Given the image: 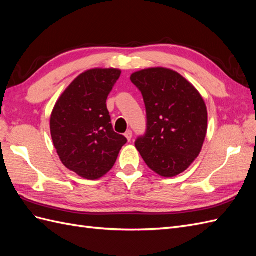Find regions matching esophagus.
<instances>
[{
  "label": "esophagus",
  "instance_id": "obj_1",
  "mask_svg": "<svg viewBox=\"0 0 256 256\" xmlns=\"http://www.w3.org/2000/svg\"><path fill=\"white\" fill-rule=\"evenodd\" d=\"M125 136L127 138L128 141H130L131 138H132V131H131V130H127L126 132H125Z\"/></svg>",
  "mask_w": 256,
  "mask_h": 256
}]
</instances>
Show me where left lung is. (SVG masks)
Masks as SVG:
<instances>
[{
    "label": "left lung",
    "mask_w": 256,
    "mask_h": 256,
    "mask_svg": "<svg viewBox=\"0 0 256 256\" xmlns=\"http://www.w3.org/2000/svg\"><path fill=\"white\" fill-rule=\"evenodd\" d=\"M142 92L146 131L136 140L145 164L160 176L187 170L202 150L207 132V109L202 96L178 72L148 68L131 74Z\"/></svg>",
    "instance_id": "8db88e82"
}]
</instances>
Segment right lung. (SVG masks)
Masks as SVG:
<instances>
[{
  "label": "right lung",
  "instance_id": "add662e5",
  "mask_svg": "<svg viewBox=\"0 0 256 256\" xmlns=\"http://www.w3.org/2000/svg\"><path fill=\"white\" fill-rule=\"evenodd\" d=\"M118 69H90L69 85L54 106L50 130L60 161L86 180H97L113 168L127 138L116 134L106 98Z\"/></svg>",
  "mask_w": 256,
  "mask_h": 256
}]
</instances>
